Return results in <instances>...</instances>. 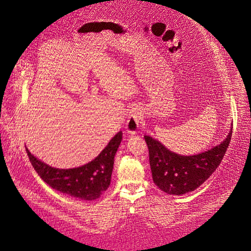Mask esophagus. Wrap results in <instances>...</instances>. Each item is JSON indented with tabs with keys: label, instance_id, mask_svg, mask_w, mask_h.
Listing matches in <instances>:
<instances>
[{
	"label": "esophagus",
	"instance_id": "34e87169",
	"mask_svg": "<svg viewBox=\"0 0 251 251\" xmlns=\"http://www.w3.org/2000/svg\"><path fill=\"white\" fill-rule=\"evenodd\" d=\"M141 123V108L133 106L128 112V120L126 123V130L129 134H135L139 130Z\"/></svg>",
	"mask_w": 251,
	"mask_h": 251
}]
</instances>
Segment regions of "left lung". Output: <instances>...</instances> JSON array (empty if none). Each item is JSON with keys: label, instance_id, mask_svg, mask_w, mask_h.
I'll return each mask as SVG.
<instances>
[{"label": "left lung", "instance_id": "obj_1", "mask_svg": "<svg viewBox=\"0 0 251 251\" xmlns=\"http://www.w3.org/2000/svg\"><path fill=\"white\" fill-rule=\"evenodd\" d=\"M231 134L232 126L221 144L189 156L170 151L152 136L145 135L153 181L170 195H183L196 190L220 165L228 148Z\"/></svg>", "mask_w": 251, "mask_h": 251}]
</instances>
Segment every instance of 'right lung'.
<instances>
[{"label":"right lung","mask_w":251,"mask_h":251,"mask_svg":"<svg viewBox=\"0 0 251 251\" xmlns=\"http://www.w3.org/2000/svg\"><path fill=\"white\" fill-rule=\"evenodd\" d=\"M119 131L100 154L81 167L58 169L45 164L26 148L32 166L46 183L60 193L74 198L92 201L98 199L110 184L115 155L122 141Z\"/></svg>","instance_id":"right-lung-1"}]
</instances>
